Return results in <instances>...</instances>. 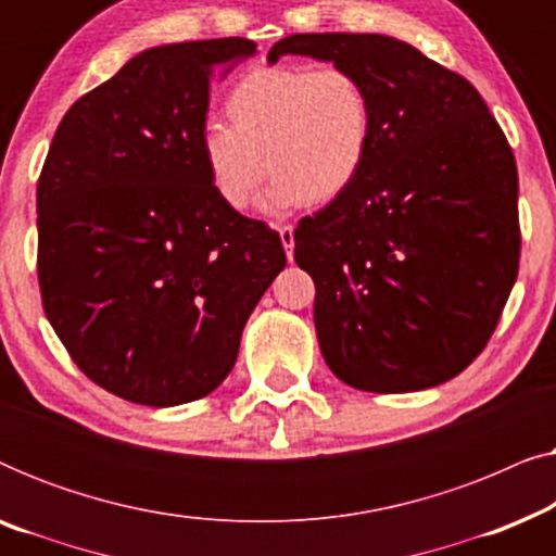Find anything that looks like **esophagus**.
Wrapping results in <instances>:
<instances>
[{"label": "esophagus", "instance_id": "34e87169", "mask_svg": "<svg viewBox=\"0 0 556 556\" xmlns=\"http://www.w3.org/2000/svg\"><path fill=\"white\" fill-rule=\"evenodd\" d=\"M278 235H280V242H283V248H286L288 261H291L293 257V225H280Z\"/></svg>", "mask_w": 556, "mask_h": 556}]
</instances>
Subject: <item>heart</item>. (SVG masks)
<instances>
[{"mask_svg":"<svg viewBox=\"0 0 556 556\" xmlns=\"http://www.w3.org/2000/svg\"><path fill=\"white\" fill-rule=\"evenodd\" d=\"M225 111L230 126H204L200 154L212 189L232 210L248 207L265 169L273 174L265 202L288 210L339 200L369 162V90L341 65L255 67L235 83Z\"/></svg>","mask_w":556,"mask_h":556,"instance_id":"heart-1","label":"heart"}]
</instances>
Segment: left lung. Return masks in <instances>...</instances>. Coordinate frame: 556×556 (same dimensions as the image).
<instances>
[{
  "label": "left lung",
  "mask_w": 556,
  "mask_h": 556,
  "mask_svg": "<svg viewBox=\"0 0 556 556\" xmlns=\"http://www.w3.org/2000/svg\"><path fill=\"white\" fill-rule=\"evenodd\" d=\"M311 55L356 73L375 111L354 187L295 227L329 369L364 392L460 375L489 344L519 276V174L463 75L387 35H291L268 60Z\"/></svg>",
  "instance_id": "left-lung-1"
}]
</instances>
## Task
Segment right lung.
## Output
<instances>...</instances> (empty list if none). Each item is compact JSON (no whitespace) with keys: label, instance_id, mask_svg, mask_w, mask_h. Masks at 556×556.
<instances>
[{"label":"right lung","instance_id":"right-lung-1","mask_svg":"<svg viewBox=\"0 0 556 556\" xmlns=\"http://www.w3.org/2000/svg\"><path fill=\"white\" fill-rule=\"evenodd\" d=\"M242 37L143 50L78 98L37 179L42 308L90 382L172 407L223 384L286 268L280 235L219 200L200 154Z\"/></svg>","mask_w":556,"mask_h":556}]
</instances>
